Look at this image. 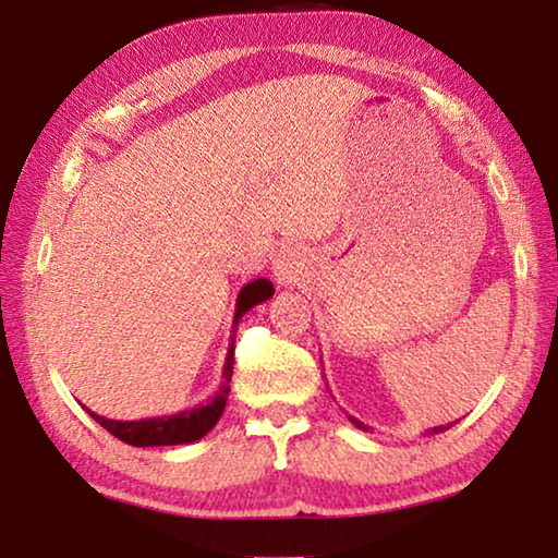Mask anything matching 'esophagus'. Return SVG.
I'll return each instance as SVG.
<instances>
[{
    "instance_id": "1",
    "label": "esophagus",
    "mask_w": 558,
    "mask_h": 558,
    "mask_svg": "<svg viewBox=\"0 0 558 558\" xmlns=\"http://www.w3.org/2000/svg\"><path fill=\"white\" fill-rule=\"evenodd\" d=\"M272 276H276L280 286H295L305 276V256H302L295 245L278 251L276 260H272Z\"/></svg>"
}]
</instances>
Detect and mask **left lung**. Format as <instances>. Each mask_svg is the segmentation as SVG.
<instances>
[{"instance_id":"1","label":"left lung","mask_w":558,"mask_h":558,"mask_svg":"<svg viewBox=\"0 0 558 558\" xmlns=\"http://www.w3.org/2000/svg\"><path fill=\"white\" fill-rule=\"evenodd\" d=\"M349 421H352L356 428H362V430H366V426H364V423H362V421H359V418H354V415H349ZM448 428H450V423H448V426H438V428H430V430H428V436H433V433H442V430H448Z\"/></svg>"}]
</instances>
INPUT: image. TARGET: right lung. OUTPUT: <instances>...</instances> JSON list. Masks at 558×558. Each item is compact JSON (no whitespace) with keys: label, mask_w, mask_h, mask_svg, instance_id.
<instances>
[{"label":"right lung","mask_w":558,"mask_h":558,"mask_svg":"<svg viewBox=\"0 0 558 558\" xmlns=\"http://www.w3.org/2000/svg\"><path fill=\"white\" fill-rule=\"evenodd\" d=\"M272 282L266 278H258L243 286L239 292V300H235V313H233V332L235 325L241 323V317L248 313L251 307L260 305L268 298H272ZM231 374H233V335H231V344H229V354H226V364H223V374H221V386L209 401L194 405L189 411H179L174 415H162V418H143V421H112L106 418V415L93 413L86 409L93 421H98L102 428L112 436L120 438L122 442L135 448H155V446H184V442H194L204 438L216 423H219L221 413L226 409V401H229V391H231Z\"/></svg>","instance_id":"obj_1"}]
</instances>
